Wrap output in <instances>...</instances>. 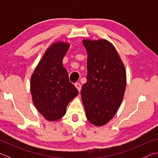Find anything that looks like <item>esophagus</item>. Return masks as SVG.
Returning <instances> with one entry per match:
<instances>
[{
    "label": "esophagus",
    "mask_w": 158,
    "mask_h": 158,
    "mask_svg": "<svg viewBox=\"0 0 158 158\" xmlns=\"http://www.w3.org/2000/svg\"><path fill=\"white\" fill-rule=\"evenodd\" d=\"M74 85H75L77 89L78 90V91L80 92V90H81V84H79V83H76V84H74Z\"/></svg>",
    "instance_id": "1"
}]
</instances>
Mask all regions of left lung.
Wrapping results in <instances>:
<instances>
[{
	"instance_id": "left-lung-1",
	"label": "left lung",
	"mask_w": 158,
	"mask_h": 158,
	"mask_svg": "<svg viewBox=\"0 0 158 158\" xmlns=\"http://www.w3.org/2000/svg\"><path fill=\"white\" fill-rule=\"evenodd\" d=\"M87 52V81L81 100L90 123L103 126L113 118L124 97L127 84L123 63L114 44L105 39L82 40Z\"/></svg>"
}]
</instances>
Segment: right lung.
<instances>
[{
    "mask_svg": "<svg viewBox=\"0 0 158 158\" xmlns=\"http://www.w3.org/2000/svg\"><path fill=\"white\" fill-rule=\"evenodd\" d=\"M69 46V42L64 41L51 44L31 77V93L35 107L50 122L62 118L69 102L78 95L63 65Z\"/></svg>",
    "mask_w": 158,
    "mask_h": 158,
    "instance_id": "right-lung-1",
    "label": "right lung"
}]
</instances>
